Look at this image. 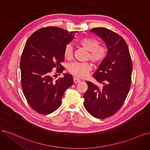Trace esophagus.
<instances>
[{"instance_id":"1","label":"esophagus","mask_w":150,"mask_h":150,"mask_svg":"<svg viewBox=\"0 0 150 150\" xmlns=\"http://www.w3.org/2000/svg\"><path fill=\"white\" fill-rule=\"evenodd\" d=\"M74 81L75 83H79L80 81V80L79 79H77L76 77H74Z\"/></svg>"}]
</instances>
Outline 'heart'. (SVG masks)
<instances>
[{
  "label": "heart",
  "instance_id": "heart-1",
  "mask_svg": "<svg viewBox=\"0 0 150 150\" xmlns=\"http://www.w3.org/2000/svg\"><path fill=\"white\" fill-rule=\"evenodd\" d=\"M79 44L88 51L87 58L95 64H99L106 59L108 54V47L99 44L96 39L86 37L81 39ZM64 55L66 59L70 60L73 56V47L70 44L65 46L64 49ZM92 65L90 62H75L69 64L68 71L78 78H85L92 70Z\"/></svg>",
  "mask_w": 150,
  "mask_h": 150
}]
</instances>
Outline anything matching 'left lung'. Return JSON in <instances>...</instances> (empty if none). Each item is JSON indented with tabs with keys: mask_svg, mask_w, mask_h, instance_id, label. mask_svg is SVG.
<instances>
[{
	"mask_svg": "<svg viewBox=\"0 0 150 150\" xmlns=\"http://www.w3.org/2000/svg\"><path fill=\"white\" fill-rule=\"evenodd\" d=\"M90 31L105 42L108 54L93 75L103 86L86 81L84 106L93 117L105 119L117 112L125 101L132 83V62L129 47L121 36L103 27Z\"/></svg>",
	"mask_w": 150,
	"mask_h": 150,
	"instance_id": "left-lung-1",
	"label": "left lung"
}]
</instances>
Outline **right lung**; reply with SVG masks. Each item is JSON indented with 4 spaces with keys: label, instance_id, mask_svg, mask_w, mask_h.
<instances>
[{
    "label": "right lung",
    "instance_id": "add662e5",
    "mask_svg": "<svg viewBox=\"0 0 150 150\" xmlns=\"http://www.w3.org/2000/svg\"><path fill=\"white\" fill-rule=\"evenodd\" d=\"M76 33L44 27L33 33L25 44L20 59L21 87L28 103L38 113L49 114L57 109L64 93L74 83L69 74L54 80L56 75L52 70L56 69L59 75L64 70V49Z\"/></svg>",
    "mask_w": 150,
    "mask_h": 150
}]
</instances>
